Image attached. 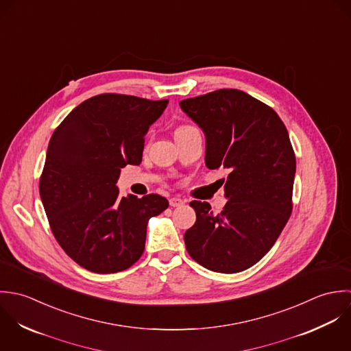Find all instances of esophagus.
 Listing matches in <instances>:
<instances>
[{
    "instance_id": "obj_1",
    "label": "esophagus",
    "mask_w": 351,
    "mask_h": 351,
    "mask_svg": "<svg viewBox=\"0 0 351 351\" xmlns=\"http://www.w3.org/2000/svg\"><path fill=\"white\" fill-rule=\"evenodd\" d=\"M169 205H171L172 208H180V206H183V205H184V201H183V199H180V198L173 197V198H171V199H169Z\"/></svg>"
}]
</instances>
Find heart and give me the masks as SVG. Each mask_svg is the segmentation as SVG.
<instances>
[{
	"label": "heart",
	"mask_w": 351,
	"mask_h": 351,
	"mask_svg": "<svg viewBox=\"0 0 351 351\" xmlns=\"http://www.w3.org/2000/svg\"><path fill=\"white\" fill-rule=\"evenodd\" d=\"M182 129H189V126H186V128H182Z\"/></svg>",
	"instance_id": "heart-1"
}]
</instances>
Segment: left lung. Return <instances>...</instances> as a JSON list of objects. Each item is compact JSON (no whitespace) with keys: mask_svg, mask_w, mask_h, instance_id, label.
<instances>
[{"mask_svg":"<svg viewBox=\"0 0 351 351\" xmlns=\"http://www.w3.org/2000/svg\"><path fill=\"white\" fill-rule=\"evenodd\" d=\"M179 104L205 134L206 167L229 172L219 214L208 202L190 204L197 221L184 233L187 252L215 273L247 270L270 251L291 214L295 156L287 130L273 108L239 89Z\"/></svg>","mask_w":351,"mask_h":351,"instance_id":"obj_1","label":"left lung"}]
</instances>
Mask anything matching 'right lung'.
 <instances>
[{
	"instance_id": "obj_1",
	"label": "right lung",
	"mask_w": 351,
	"mask_h": 351,
	"mask_svg": "<svg viewBox=\"0 0 351 351\" xmlns=\"http://www.w3.org/2000/svg\"><path fill=\"white\" fill-rule=\"evenodd\" d=\"M167 104L97 95L77 106L51 136L40 199L58 244L92 273L133 266L143 254L149 219L168 208L164 197H119L117 187L121 168L141 164L143 137Z\"/></svg>"
}]
</instances>
